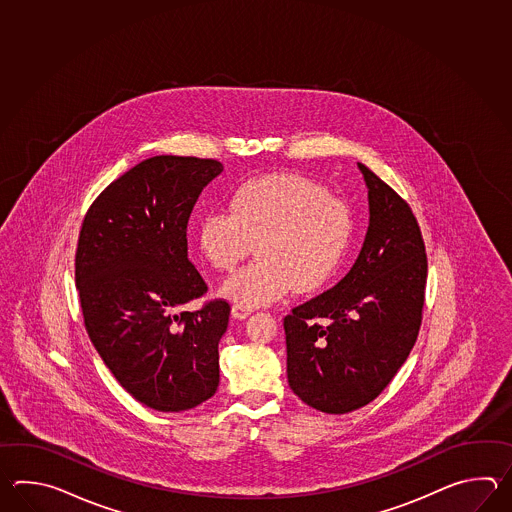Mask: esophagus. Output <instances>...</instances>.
I'll list each match as a JSON object with an SVG mask.
<instances>
[{
  "label": "esophagus",
  "instance_id": "obj_1",
  "mask_svg": "<svg viewBox=\"0 0 512 512\" xmlns=\"http://www.w3.org/2000/svg\"><path fill=\"white\" fill-rule=\"evenodd\" d=\"M251 315V309H245V307H241V305H234V307H232V316L238 318V320H245V318H249Z\"/></svg>",
  "mask_w": 512,
  "mask_h": 512
}]
</instances>
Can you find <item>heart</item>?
<instances>
[{
	"mask_svg": "<svg viewBox=\"0 0 512 512\" xmlns=\"http://www.w3.org/2000/svg\"><path fill=\"white\" fill-rule=\"evenodd\" d=\"M229 207L203 214L197 247L212 267L229 271L256 243L258 260L221 283V294L245 309L274 304L291 289L318 291L348 254L351 210L304 175L251 179L234 190Z\"/></svg>",
	"mask_w": 512,
	"mask_h": 512,
	"instance_id": "b5f03b06",
	"label": "heart"
}]
</instances>
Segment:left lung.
I'll use <instances>...</instances> for the list:
<instances>
[{
  "mask_svg": "<svg viewBox=\"0 0 512 512\" xmlns=\"http://www.w3.org/2000/svg\"><path fill=\"white\" fill-rule=\"evenodd\" d=\"M370 225L351 271L283 318L289 386L324 414L371 403L401 370L421 326L425 243L410 207L357 163Z\"/></svg>",
  "mask_w": 512,
  "mask_h": 512,
  "instance_id": "obj_1",
  "label": "left lung"
}]
</instances>
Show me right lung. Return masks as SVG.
<instances>
[{"mask_svg": "<svg viewBox=\"0 0 512 512\" xmlns=\"http://www.w3.org/2000/svg\"><path fill=\"white\" fill-rule=\"evenodd\" d=\"M214 159L155 155L95 199L78 238L75 278L87 335L120 386L157 412H185L219 384V340L230 307L207 293L188 260L186 225Z\"/></svg>", "mask_w": 512, "mask_h": 512, "instance_id": "obj_1", "label": "right lung"}]
</instances>
